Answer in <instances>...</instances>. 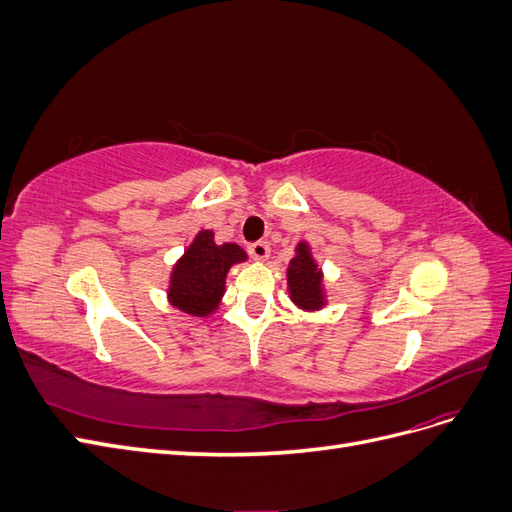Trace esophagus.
I'll list each match as a JSON object with an SVG mask.
<instances>
[{"instance_id": "1", "label": "esophagus", "mask_w": 512, "mask_h": 512, "mask_svg": "<svg viewBox=\"0 0 512 512\" xmlns=\"http://www.w3.org/2000/svg\"><path fill=\"white\" fill-rule=\"evenodd\" d=\"M247 252L254 260H267L269 258V245L265 241H256L250 247H247Z\"/></svg>"}]
</instances>
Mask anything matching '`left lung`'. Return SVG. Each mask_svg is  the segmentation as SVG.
I'll list each match as a JSON object with an SVG mask.
<instances>
[{"label": "left lung", "instance_id": "obj_1", "mask_svg": "<svg viewBox=\"0 0 512 512\" xmlns=\"http://www.w3.org/2000/svg\"><path fill=\"white\" fill-rule=\"evenodd\" d=\"M288 297L301 312H320L329 303L327 284H324V271L314 258L312 245L299 241L294 247V256L286 269Z\"/></svg>", "mask_w": 512, "mask_h": 512}]
</instances>
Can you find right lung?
<instances>
[{
	"label": "right lung",
	"mask_w": 512,
	"mask_h": 512,
	"mask_svg": "<svg viewBox=\"0 0 512 512\" xmlns=\"http://www.w3.org/2000/svg\"><path fill=\"white\" fill-rule=\"evenodd\" d=\"M245 260L241 245L215 243L213 230H198L170 269L166 301L188 316H213L222 305L228 271Z\"/></svg>",
	"instance_id": "1"
}]
</instances>
